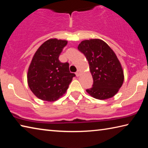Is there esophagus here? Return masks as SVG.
I'll use <instances>...</instances> for the list:
<instances>
[{
	"label": "esophagus",
	"instance_id": "1",
	"mask_svg": "<svg viewBox=\"0 0 148 148\" xmlns=\"http://www.w3.org/2000/svg\"><path fill=\"white\" fill-rule=\"evenodd\" d=\"M80 74H81V72H80V71H79V70H77V72H76V76H80Z\"/></svg>",
	"mask_w": 148,
	"mask_h": 148
}]
</instances>
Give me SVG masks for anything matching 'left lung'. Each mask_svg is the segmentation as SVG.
Instances as JSON below:
<instances>
[{"label": "left lung", "instance_id": "obj_1", "mask_svg": "<svg viewBox=\"0 0 148 148\" xmlns=\"http://www.w3.org/2000/svg\"><path fill=\"white\" fill-rule=\"evenodd\" d=\"M77 49L86 56L93 85L86 91L95 99L105 100L117 93L124 82L121 62L106 42L93 38L81 42Z\"/></svg>", "mask_w": 148, "mask_h": 148}]
</instances>
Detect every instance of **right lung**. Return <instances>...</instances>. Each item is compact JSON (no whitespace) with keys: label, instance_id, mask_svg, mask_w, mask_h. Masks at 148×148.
<instances>
[{"label":"right lung","instance_id":"1","mask_svg":"<svg viewBox=\"0 0 148 148\" xmlns=\"http://www.w3.org/2000/svg\"><path fill=\"white\" fill-rule=\"evenodd\" d=\"M68 41L50 38L35 52L27 72V83L37 98L53 102L61 98L68 89L74 73L68 62L62 63L59 57Z\"/></svg>","mask_w":148,"mask_h":148}]
</instances>
